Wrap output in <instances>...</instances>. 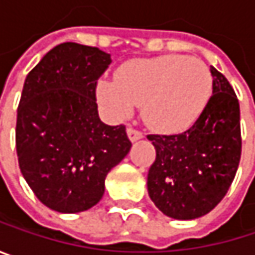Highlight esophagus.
Listing matches in <instances>:
<instances>
[{"instance_id": "esophagus-1", "label": "esophagus", "mask_w": 255, "mask_h": 255, "mask_svg": "<svg viewBox=\"0 0 255 255\" xmlns=\"http://www.w3.org/2000/svg\"><path fill=\"white\" fill-rule=\"evenodd\" d=\"M127 134L131 141H135V140H138V138H141V137H143V132H141L140 129H137V128H134V127H128Z\"/></svg>"}]
</instances>
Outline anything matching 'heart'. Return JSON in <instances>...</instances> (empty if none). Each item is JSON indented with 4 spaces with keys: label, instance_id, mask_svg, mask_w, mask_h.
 <instances>
[{
    "label": "heart",
    "instance_id": "1",
    "mask_svg": "<svg viewBox=\"0 0 255 255\" xmlns=\"http://www.w3.org/2000/svg\"><path fill=\"white\" fill-rule=\"evenodd\" d=\"M211 88V74L202 60L167 54L126 62L115 72V82H99L97 97L118 118L143 105L150 127L177 131L202 114Z\"/></svg>",
    "mask_w": 255,
    "mask_h": 255
}]
</instances>
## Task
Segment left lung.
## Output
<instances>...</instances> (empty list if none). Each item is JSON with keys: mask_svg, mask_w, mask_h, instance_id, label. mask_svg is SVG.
<instances>
[{"mask_svg": "<svg viewBox=\"0 0 255 255\" xmlns=\"http://www.w3.org/2000/svg\"><path fill=\"white\" fill-rule=\"evenodd\" d=\"M213 96L196 123L180 134H149L156 158L147 190L168 217L192 220L210 213L228 193L241 150L238 97L223 74L211 68Z\"/></svg>", "mask_w": 255, "mask_h": 255, "instance_id": "1", "label": "left lung"}]
</instances>
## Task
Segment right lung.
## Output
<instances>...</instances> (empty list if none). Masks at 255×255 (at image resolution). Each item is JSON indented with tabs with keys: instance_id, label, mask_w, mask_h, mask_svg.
I'll use <instances>...</instances> for the list:
<instances>
[{
	"instance_id": "obj_1",
	"label": "right lung",
	"mask_w": 255,
	"mask_h": 255,
	"mask_svg": "<svg viewBox=\"0 0 255 255\" xmlns=\"http://www.w3.org/2000/svg\"><path fill=\"white\" fill-rule=\"evenodd\" d=\"M111 54L63 42L27 74L17 108L19 167L35 196L59 213H81L105 193V178L129 152L126 126L100 121L99 78Z\"/></svg>"
}]
</instances>
